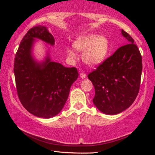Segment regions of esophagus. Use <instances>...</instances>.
Returning a JSON list of instances; mask_svg holds the SVG:
<instances>
[{
  "label": "esophagus",
  "mask_w": 155,
  "mask_h": 155,
  "mask_svg": "<svg viewBox=\"0 0 155 155\" xmlns=\"http://www.w3.org/2000/svg\"><path fill=\"white\" fill-rule=\"evenodd\" d=\"M80 78H82V79H84V78H86V74L84 73H81L80 74Z\"/></svg>",
  "instance_id": "34e87169"
}]
</instances>
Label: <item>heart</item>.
Listing matches in <instances>:
<instances>
[{
    "instance_id": "b5f03b06",
    "label": "heart",
    "mask_w": 155,
    "mask_h": 155,
    "mask_svg": "<svg viewBox=\"0 0 155 155\" xmlns=\"http://www.w3.org/2000/svg\"><path fill=\"white\" fill-rule=\"evenodd\" d=\"M73 46L78 51L83 52L82 61L90 66H97L101 64L109 54V41L105 36L90 35L78 37L73 43ZM68 58L75 59V52L72 48H66Z\"/></svg>"
}]
</instances>
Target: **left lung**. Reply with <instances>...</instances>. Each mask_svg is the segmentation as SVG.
I'll return each mask as SVG.
<instances>
[{"label": "left lung", "instance_id": "1", "mask_svg": "<svg viewBox=\"0 0 155 155\" xmlns=\"http://www.w3.org/2000/svg\"><path fill=\"white\" fill-rule=\"evenodd\" d=\"M121 34L128 44L118 48L87 76L95 90L93 103L107 115H116L130 107L140 84L141 54L133 38L123 29Z\"/></svg>", "mask_w": 155, "mask_h": 155}]
</instances>
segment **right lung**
<instances>
[{
	"mask_svg": "<svg viewBox=\"0 0 155 155\" xmlns=\"http://www.w3.org/2000/svg\"><path fill=\"white\" fill-rule=\"evenodd\" d=\"M36 39L54 46L55 39L46 27L29 29L20 42L15 58L14 73L21 104L32 115L50 118L60 113L70 89L78 78L75 68H66L51 61L49 49L43 61L33 54Z\"/></svg>",
	"mask_w": 155,
	"mask_h": 155,
	"instance_id": "right-lung-1",
	"label": "right lung"
}]
</instances>
